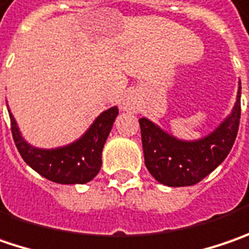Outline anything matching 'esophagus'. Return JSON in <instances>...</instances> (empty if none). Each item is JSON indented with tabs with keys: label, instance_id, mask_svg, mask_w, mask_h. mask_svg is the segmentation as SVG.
Segmentation results:
<instances>
[{
	"label": "esophagus",
	"instance_id": "1",
	"mask_svg": "<svg viewBox=\"0 0 249 249\" xmlns=\"http://www.w3.org/2000/svg\"><path fill=\"white\" fill-rule=\"evenodd\" d=\"M121 107H123L124 110H132V103H131L129 100H125V102H123V104H121Z\"/></svg>",
	"mask_w": 249,
	"mask_h": 249
}]
</instances>
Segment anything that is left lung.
<instances>
[{
  "instance_id": "1",
  "label": "left lung",
  "mask_w": 249,
  "mask_h": 249,
  "mask_svg": "<svg viewBox=\"0 0 249 249\" xmlns=\"http://www.w3.org/2000/svg\"><path fill=\"white\" fill-rule=\"evenodd\" d=\"M241 85V83H240ZM241 86L231 114L212 134L198 141H181L147 118H141V135L149 173L167 187H188L209 176L230 153L241 115Z\"/></svg>"
}]
</instances>
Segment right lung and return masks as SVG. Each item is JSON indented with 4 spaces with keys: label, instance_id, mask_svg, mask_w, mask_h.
Masks as SVG:
<instances>
[{
    "label": "right lung",
    "instance_id": "obj_1",
    "mask_svg": "<svg viewBox=\"0 0 249 249\" xmlns=\"http://www.w3.org/2000/svg\"><path fill=\"white\" fill-rule=\"evenodd\" d=\"M8 113L14 142L26 164L53 182L86 184L100 171L102 152L118 108L111 107L103 111L78 141L55 149H38L29 145L20 135L14 115L9 110Z\"/></svg>",
    "mask_w": 249,
    "mask_h": 249
}]
</instances>
